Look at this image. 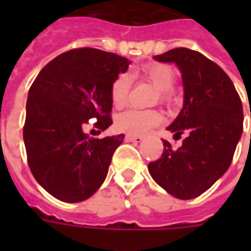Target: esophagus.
Instances as JSON below:
<instances>
[{"label": "esophagus", "instance_id": "obj_1", "mask_svg": "<svg viewBox=\"0 0 251 251\" xmlns=\"http://www.w3.org/2000/svg\"><path fill=\"white\" fill-rule=\"evenodd\" d=\"M126 142H135V143H139V142H142V139H143V137H141V135H130V134H127L125 137Z\"/></svg>", "mask_w": 251, "mask_h": 251}]
</instances>
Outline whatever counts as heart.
Returning <instances> with one entry per match:
<instances>
[{
	"mask_svg": "<svg viewBox=\"0 0 251 251\" xmlns=\"http://www.w3.org/2000/svg\"><path fill=\"white\" fill-rule=\"evenodd\" d=\"M142 75L157 88V100L164 104H172L175 95L172 88L177 80L176 70L167 64H147L142 66ZM131 75L121 73L110 86V100L114 108H124L131 88ZM163 114L156 109H127L116 117V129L130 135H145L155 126L160 125Z\"/></svg>",
	"mask_w": 251,
	"mask_h": 251,
	"instance_id": "obj_1",
	"label": "heart"
}]
</instances>
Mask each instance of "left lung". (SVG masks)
<instances>
[{"label": "left lung", "mask_w": 251, "mask_h": 251, "mask_svg": "<svg viewBox=\"0 0 251 251\" xmlns=\"http://www.w3.org/2000/svg\"><path fill=\"white\" fill-rule=\"evenodd\" d=\"M175 62L182 73L185 100L168 130L182 145L163 141L160 159L149 164L150 175L179 199L208 190L229 168L244 129V112L233 82L214 61L197 50L175 48L153 57Z\"/></svg>", "instance_id": "1"}]
</instances>
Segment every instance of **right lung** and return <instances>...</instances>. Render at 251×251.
Here are the masks:
<instances>
[{
	"mask_svg": "<svg viewBox=\"0 0 251 251\" xmlns=\"http://www.w3.org/2000/svg\"><path fill=\"white\" fill-rule=\"evenodd\" d=\"M129 65L116 53L76 48L53 58L33 80L23 126L27 163L54 198L82 202L104 182L125 135L94 139L83 130L90 120L99 133L112 125L110 86Z\"/></svg>",
	"mask_w": 251,
	"mask_h": 251,
	"instance_id": "right-lung-1",
	"label": "right lung"
}]
</instances>
